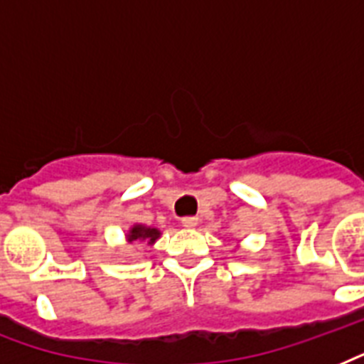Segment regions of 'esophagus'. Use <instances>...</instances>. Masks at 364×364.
I'll use <instances>...</instances> for the list:
<instances>
[{"mask_svg":"<svg viewBox=\"0 0 364 364\" xmlns=\"http://www.w3.org/2000/svg\"><path fill=\"white\" fill-rule=\"evenodd\" d=\"M181 223H183V227L193 228V227H196V225H198V219H196V217H183Z\"/></svg>","mask_w":364,"mask_h":364,"instance_id":"34e87169","label":"esophagus"}]
</instances>
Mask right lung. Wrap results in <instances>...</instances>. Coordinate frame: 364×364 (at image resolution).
I'll use <instances>...</instances> for the list:
<instances>
[{
	"label": "right lung",
	"mask_w": 364,
	"mask_h": 364,
	"mask_svg": "<svg viewBox=\"0 0 364 364\" xmlns=\"http://www.w3.org/2000/svg\"><path fill=\"white\" fill-rule=\"evenodd\" d=\"M159 236L160 232L156 228H147L141 227V225H136V227L130 230V234H128V240H130V242H134V240H147V243H154Z\"/></svg>",
	"instance_id": "obj_1"
}]
</instances>
